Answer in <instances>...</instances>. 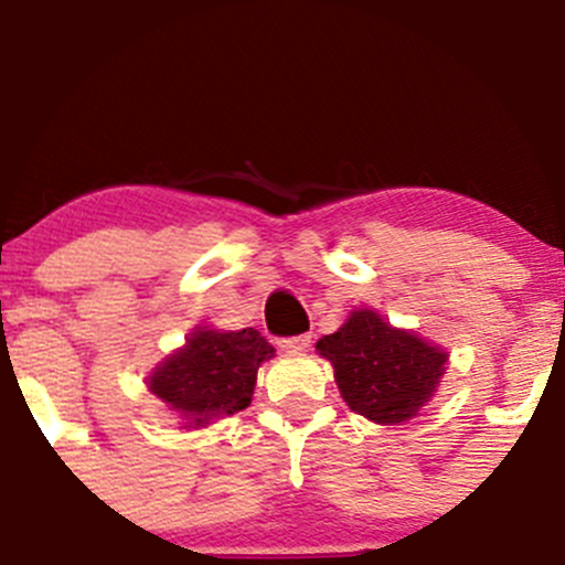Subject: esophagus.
<instances>
[{
  "instance_id": "34e87169",
  "label": "esophagus",
  "mask_w": 565,
  "mask_h": 565,
  "mask_svg": "<svg viewBox=\"0 0 565 565\" xmlns=\"http://www.w3.org/2000/svg\"><path fill=\"white\" fill-rule=\"evenodd\" d=\"M278 347H281L284 352H306V349L311 347V335L281 338V341H278Z\"/></svg>"
}]
</instances>
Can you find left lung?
Returning a JSON list of instances; mask_svg holds the SVG:
<instances>
[{"instance_id": "8db88e82", "label": "left lung", "mask_w": 565, "mask_h": 565, "mask_svg": "<svg viewBox=\"0 0 565 565\" xmlns=\"http://www.w3.org/2000/svg\"><path fill=\"white\" fill-rule=\"evenodd\" d=\"M317 352L332 365L347 406L376 425L417 417L449 362L441 347L392 328L373 308H354L332 335L319 338Z\"/></svg>"}]
</instances>
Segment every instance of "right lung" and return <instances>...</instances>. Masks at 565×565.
Listing matches in <instances>:
<instances>
[{
  "label": "right lung",
  "mask_w": 565,
  "mask_h": 565,
  "mask_svg": "<svg viewBox=\"0 0 565 565\" xmlns=\"http://www.w3.org/2000/svg\"><path fill=\"white\" fill-rule=\"evenodd\" d=\"M273 354L276 349L254 328L198 324L181 349L153 367L146 387L175 412L186 430H200L252 403L259 365Z\"/></svg>",
  "instance_id": "add662e5"
}]
</instances>
